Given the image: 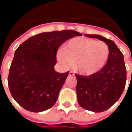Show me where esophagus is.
<instances>
[{"instance_id":"esophagus-1","label":"esophagus","mask_w":132,"mask_h":132,"mask_svg":"<svg viewBox=\"0 0 132 132\" xmlns=\"http://www.w3.org/2000/svg\"><path fill=\"white\" fill-rule=\"evenodd\" d=\"M69 76H74V73L73 71H70L69 72Z\"/></svg>"}]
</instances>
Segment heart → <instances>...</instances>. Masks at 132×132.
<instances>
[{"instance_id": "1", "label": "heart", "mask_w": 132, "mask_h": 132, "mask_svg": "<svg viewBox=\"0 0 132 132\" xmlns=\"http://www.w3.org/2000/svg\"><path fill=\"white\" fill-rule=\"evenodd\" d=\"M110 56V48L102 41L85 37H75L58 52V60L66 66L73 64L80 74L90 76L103 69Z\"/></svg>"}]
</instances>
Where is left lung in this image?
<instances>
[{
  "mask_svg": "<svg viewBox=\"0 0 132 132\" xmlns=\"http://www.w3.org/2000/svg\"><path fill=\"white\" fill-rule=\"evenodd\" d=\"M104 42L110 56L102 70L90 76L76 74V93L81 108L95 112L107 110L119 100L126 85L127 69L124 56L113 41L97 35H86Z\"/></svg>",
  "mask_w": 132,
  "mask_h": 132,
  "instance_id": "left-lung-1",
  "label": "left lung"
}]
</instances>
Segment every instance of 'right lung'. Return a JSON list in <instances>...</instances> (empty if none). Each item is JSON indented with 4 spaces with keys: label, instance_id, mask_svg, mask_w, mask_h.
<instances>
[{
    "label": "right lung",
    "instance_id": "right-lung-1",
    "mask_svg": "<svg viewBox=\"0 0 132 132\" xmlns=\"http://www.w3.org/2000/svg\"><path fill=\"white\" fill-rule=\"evenodd\" d=\"M80 35L74 30L40 33L18 46L7 82L12 96L21 107L39 112L54 105L69 75V71H55L58 49L66 40Z\"/></svg>",
    "mask_w": 132,
    "mask_h": 132
}]
</instances>
